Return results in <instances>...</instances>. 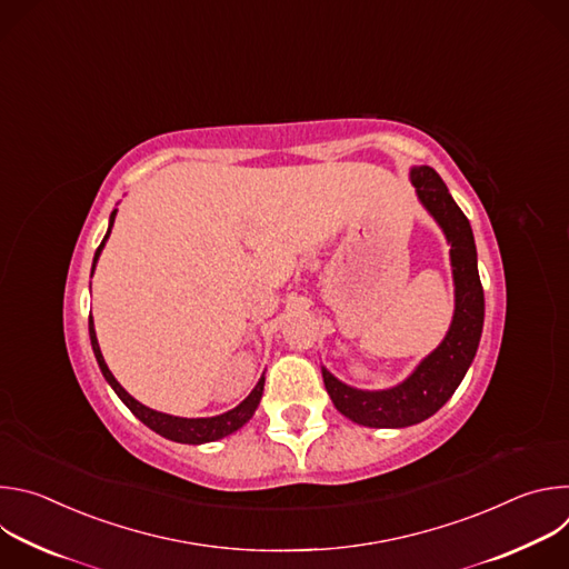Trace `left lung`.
Masks as SVG:
<instances>
[{
	"label": "left lung",
	"mask_w": 569,
	"mask_h": 569,
	"mask_svg": "<svg viewBox=\"0 0 569 569\" xmlns=\"http://www.w3.org/2000/svg\"><path fill=\"white\" fill-rule=\"evenodd\" d=\"M410 180L419 202L441 227L450 246L455 312L441 345L408 378L389 389H358L321 367L323 385L338 412L367 428H408L439 412L472 365L483 329V290L470 222L435 169L415 167Z\"/></svg>",
	"instance_id": "obj_1"
}]
</instances>
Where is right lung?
<instances>
[{
  "instance_id": "1",
  "label": "right lung",
  "mask_w": 569,
  "mask_h": 569,
  "mask_svg": "<svg viewBox=\"0 0 569 569\" xmlns=\"http://www.w3.org/2000/svg\"><path fill=\"white\" fill-rule=\"evenodd\" d=\"M114 218H117V209L110 213V224H108V233L103 236L101 246L94 254V261H92V274L97 270V261L106 248V242L110 238V231H112V224H114ZM90 340H92V351L97 356V362H99V369L103 373V378L108 380V385L114 389V393L126 402V408L143 423L148 426L150 430H154L157 435L167 437L171 441H178V443H191V446H200V443H209V441H218V439H224L229 435H233L236 430H240L242 426H246L257 408L261 402V396H263V385H266V373L259 378L257 387L250 391V396L242 400L240 405H236L233 410L224 412V415H218V417H207V419H182V417H171V415H164V412H157V410H150L146 408V405H141L137 398H132L119 382L117 378L112 376V371L108 369L106 360H103V353H101V347H99V340H97V331H94V321H92V315H90Z\"/></svg>"
}]
</instances>
